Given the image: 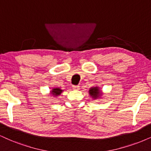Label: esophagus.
<instances>
[{
    "instance_id": "esophagus-1",
    "label": "esophagus",
    "mask_w": 151,
    "mask_h": 151,
    "mask_svg": "<svg viewBox=\"0 0 151 151\" xmlns=\"http://www.w3.org/2000/svg\"><path fill=\"white\" fill-rule=\"evenodd\" d=\"M72 87H73V89L75 90H78L80 89V87L78 86V85H73Z\"/></svg>"
}]
</instances>
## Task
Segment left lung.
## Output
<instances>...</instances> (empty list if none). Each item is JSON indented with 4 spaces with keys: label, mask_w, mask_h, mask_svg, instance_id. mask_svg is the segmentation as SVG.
<instances>
[{
    "label": "left lung",
    "mask_w": 151,
    "mask_h": 151,
    "mask_svg": "<svg viewBox=\"0 0 151 151\" xmlns=\"http://www.w3.org/2000/svg\"><path fill=\"white\" fill-rule=\"evenodd\" d=\"M99 92H100L99 91L97 87H94V88L90 89V94H91L92 97H94V99L98 97V96L99 95Z\"/></svg>",
    "instance_id": "obj_1"
}]
</instances>
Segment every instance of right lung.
Instances as JSON below:
<instances>
[{"label":"right lung","mask_w":151,"mask_h":151,"mask_svg":"<svg viewBox=\"0 0 151 151\" xmlns=\"http://www.w3.org/2000/svg\"><path fill=\"white\" fill-rule=\"evenodd\" d=\"M61 92H62V90H60L59 88H55L53 89L52 91V94L54 96H57L59 95Z\"/></svg>","instance_id":"1"}]
</instances>
